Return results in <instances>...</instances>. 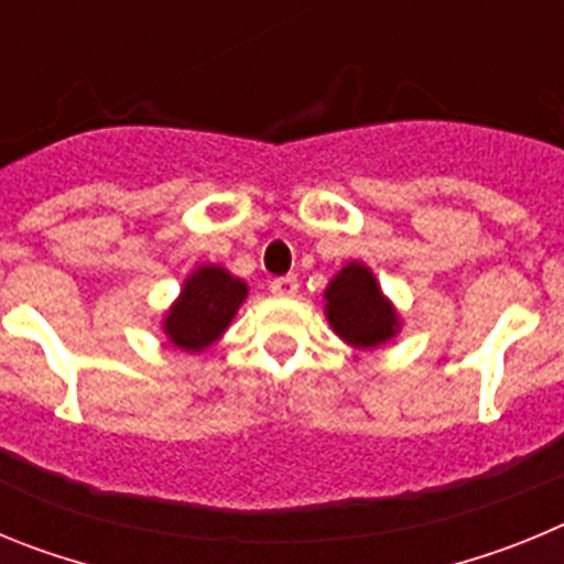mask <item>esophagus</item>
Masks as SVG:
<instances>
[{
	"label": "esophagus",
	"mask_w": 564,
	"mask_h": 564,
	"mask_svg": "<svg viewBox=\"0 0 564 564\" xmlns=\"http://www.w3.org/2000/svg\"><path fill=\"white\" fill-rule=\"evenodd\" d=\"M299 291V279L296 276H279L271 282L273 296H293Z\"/></svg>",
	"instance_id": "esophagus-1"
}]
</instances>
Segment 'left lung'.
Segmentation results:
<instances>
[{"label": "left lung", "instance_id": "8db88e82", "mask_svg": "<svg viewBox=\"0 0 564 564\" xmlns=\"http://www.w3.org/2000/svg\"><path fill=\"white\" fill-rule=\"evenodd\" d=\"M327 322L352 347H378L398 333V313L361 262L344 265L325 291Z\"/></svg>", "mask_w": 564, "mask_h": 564}]
</instances>
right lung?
I'll return each mask as SVG.
<instances>
[{
  "instance_id": "right-lung-1",
  "label": "right lung",
  "mask_w": 564,
  "mask_h": 564,
  "mask_svg": "<svg viewBox=\"0 0 564 564\" xmlns=\"http://www.w3.org/2000/svg\"><path fill=\"white\" fill-rule=\"evenodd\" d=\"M248 285L220 265H203L183 282V291L163 316V333L174 347L188 352L206 350L226 333Z\"/></svg>"
}]
</instances>
